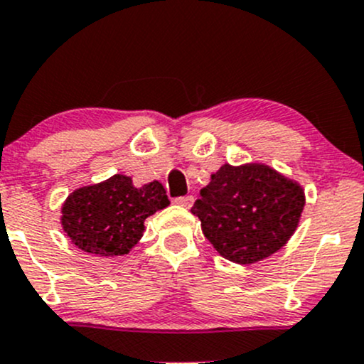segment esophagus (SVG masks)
Returning a JSON list of instances; mask_svg holds the SVG:
<instances>
[{
  "label": "esophagus",
  "instance_id": "esophagus-1",
  "mask_svg": "<svg viewBox=\"0 0 364 364\" xmlns=\"http://www.w3.org/2000/svg\"><path fill=\"white\" fill-rule=\"evenodd\" d=\"M174 202H176V205H179V207H183V208H190L191 205H193V196H179V198H176L174 200Z\"/></svg>",
  "mask_w": 364,
  "mask_h": 364
}]
</instances>
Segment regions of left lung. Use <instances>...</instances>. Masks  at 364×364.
Masks as SVG:
<instances>
[{
  "label": "left lung",
  "instance_id": "obj_1",
  "mask_svg": "<svg viewBox=\"0 0 364 364\" xmlns=\"http://www.w3.org/2000/svg\"><path fill=\"white\" fill-rule=\"evenodd\" d=\"M304 202L303 186L270 166L224 164L200 190L191 214L220 257L252 265L291 240Z\"/></svg>",
  "mask_w": 364,
  "mask_h": 364
}]
</instances>
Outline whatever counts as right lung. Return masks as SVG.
Instances as JSON below:
<instances>
[{
	"label": "right lung",
	"instance_id": "right-lung-1",
	"mask_svg": "<svg viewBox=\"0 0 364 364\" xmlns=\"http://www.w3.org/2000/svg\"><path fill=\"white\" fill-rule=\"evenodd\" d=\"M169 205L162 183L136 188L133 179L114 174L106 181L72 191L61 207L65 236L82 252L119 257L132 252L145 231V219Z\"/></svg>",
	"mask_w": 364,
	"mask_h": 364
}]
</instances>
